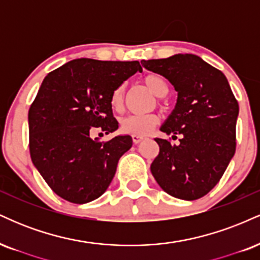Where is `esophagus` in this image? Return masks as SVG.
<instances>
[{"label":"esophagus","instance_id":"obj_1","mask_svg":"<svg viewBox=\"0 0 260 260\" xmlns=\"http://www.w3.org/2000/svg\"><path fill=\"white\" fill-rule=\"evenodd\" d=\"M143 139H144V137H142V136H136V134L132 136V140H133L134 144H138V143L142 142Z\"/></svg>","mask_w":260,"mask_h":260}]
</instances>
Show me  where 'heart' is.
I'll use <instances>...</instances> for the list:
<instances>
[{"mask_svg": "<svg viewBox=\"0 0 260 260\" xmlns=\"http://www.w3.org/2000/svg\"><path fill=\"white\" fill-rule=\"evenodd\" d=\"M144 84L156 95L157 98L166 96L169 92V86L166 80L159 74H147L143 78ZM124 92L126 85L120 84L112 91L110 98V104L115 111H120L124 104ZM159 123V117L155 113H139V115H128L120 121V129L123 133L131 136H147Z\"/></svg>", "mask_w": 260, "mask_h": 260, "instance_id": "obj_1", "label": "heart"}]
</instances>
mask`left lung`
<instances>
[{
    "label": "left lung",
    "instance_id": "1",
    "mask_svg": "<svg viewBox=\"0 0 260 260\" xmlns=\"http://www.w3.org/2000/svg\"><path fill=\"white\" fill-rule=\"evenodd\" d=\"M142 64L169 79L177 91L174 111L160 129L172 139L181 136L180 143L155 139L160 151L151 174L175 198H202L216 186L235 155L237 100L225 74L199 56L178 53L143 59Z\"/></svg>",
    "mask_w": 260,
    "mask_h": 260
}]
</instances>
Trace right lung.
Listing matches in <instances>:
<instances>
[{
	"instance_id": "right-lung-1",
	"label": "right lung",
	"mask_w": 260,
	"mask_h": 260,
	"mask_svg": "<svg viewBox=\"0 0 260 260\" xmlns=\"http://www.w3.org/2000/svg\"><path fill=\"white\" fill-rule=\"evenodd\" d=\"M138 71V61L78 58L45 77L29 109V150L35 168L64 201L84 204L99 198L132 147L129 136L100 142L91 133L117 129L110 98Z\"/></svg>"
}]
</instances>
